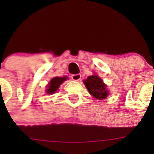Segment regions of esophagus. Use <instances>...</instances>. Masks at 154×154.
I'll return each mask as SVG.
<instances>
[{"instance_id": "obj_1", "label": "esophagus", "mask_w": 154, "mask_h": 154, "mask_svg": "<svg viewBox=\"0 0 154 154\" xmlns=\"http://www.w3.org/2000/svg\"><path fill=\"white\" fill-rule=\"evenodd\" d=\"M72 79L74 81H79L81 79V75L80 74H75V75H72Z\"/></svg>"}]
</instances>
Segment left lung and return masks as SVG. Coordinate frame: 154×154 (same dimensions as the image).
Returning <instances> with one entry per match:
<instances>
[{
	"label": "left lung",
	"instance_id": "1",
	"mask_svg": "<svg viewBox=\"0 0 154 154\" xmlns=\"http://www.w3.org/2000/svg\"><path fill=\"white\" fill-rule=\"evenodd\" d=\"M84 84L90 95L99 100L106 99L109 94L106 88V85L97 75L89 76L87 79L84 81Z\"/></svg>",
	"mask_w": 154,
	"mask_h": 154
}]
</instances>
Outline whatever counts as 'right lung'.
Returning <instances> with one entry per match:
<instances>
[{"label":"right lung","instance_id":"obj_1","mask_svg":"<svg viewBox=\"0 0 154 154\" xmlns=\"http://www.w3.org/2000/svg\"><path fill=\"white\" fill-rule=\"evenodd\" d=\"M66 79H67V77H65V76H63V77H55V78H53L49 82L48 85H47L48 89H46V92H47L48 94L55 93V92L58 90V89L59 88L61 84Z\"/></svg>","mask_w":154,"mask_h":154}]
</instances>
